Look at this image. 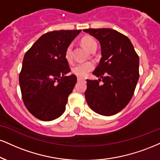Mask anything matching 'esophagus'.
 <instances>
[{
    "label": "esophagus",
    "mask_w": 160,
    "mask_h": 160,
    "mask_svg": "<svg viewBox=\"0 0 160 160\" xmlns=\"http://www.w3.org/2000/svg\"><path fill=\"white\" fill-rule=\"evenodd\" d=\"M83 79L80 78H78V81H83Z\"/></svg>",
    "instance_id": "34e87169"
}]
</instances>
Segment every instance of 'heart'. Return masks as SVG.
I'll return each instance as SVG.
<instances>
[{
    "instance_id": "1",
    "label": "heart",
    "mask_w": 160,
    "mask_h": 160,
    "mask_svg": "<svg viewBox=\"0 0 160 160\" xmlns=\"http://www.w3.org/2000/svg\"><path fill=\"white\" fill-rule=\"evenodd\" d=\"M81 44L87 51H90L93 48L97 47V42L91 36H85L81 39ZM65 57L66 60L71 62L72 59V45H70L65 50ZM94 68V64L91 62H86L78 63L74 65L72 68V72L77 76L80 78H84L88 73L91 72Z\"/></svg>"
}]
</instances>
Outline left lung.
I'll return each mask as SVG.
<instances>
[{
	"label": "left lung",
	"instance_id": "1",
	"mask_svg": "<svg viewBox=\"0 0 160 160\" xmlns=\"http://www.w3.org/2000/svg\"><path fill=\"white\" fill-rule=\"evenodd\" d=\"M83 31L99 42L102 57L92 73L98 80H86V102L98 114L115 115L128 104L133 95L139 78L138 56L130 40L113 29H86Z\"/></svg>",
	"mask_w": 160,
	"mask_h": 160
}]
</instances>
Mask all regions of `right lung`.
Returning a JSON list of instances; mask_svg holds the SVG:
<instances>
[{"label": "right lung", "instance_id": "add662e5", "mask_svg": "<svg viewBox=\"0 0 160 160\" xmlns=\"http://www.w3.org/2000/svg\"><path fill=\"white\" fill-rule=\"evenodd\" d=\"M81 30H59L44 34L25 53L19 74L22 99L28 111L45 122L63 114L77 82L70 72L65 50Z\"/></svg>", "mask_w": 160, "mask_h": 160}]
</instances>
